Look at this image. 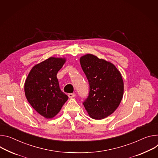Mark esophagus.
<instances>
[{
	"mask_svg": "<svg viewBox=\"0 0 158 158\" xmlns=\"http://www.w3.org/2000/svg\"><path fill=\"white\" fill-rule=\"evenodd\" d=\"M68 95L69 98H72V97H75L76 94H69Z\"/></svg>",
	"mask_w": 158,
	"mask_h": 158,
	"instance_id": "1",
	"label": "esophagus"
}]
</instances>
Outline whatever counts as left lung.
<instances>
[{
	"mask_svg": "<svg viewBox=\"0 0 158 158\" xmlns=\"http://www.w3.org/2000/svg\"><path fill=\"white\" fill-rule=\"evenodd\" d=\"M80 61L90 87L83 106L92 118L103 119L116 110L122 99L124 82L121 74L113 64L93 55L81 57Z\"/></svg>",
	"mask_w": 158,
	"mask_h": 158,
	"instance_id": "8db88e82",
	"label": "left lung"
}]
</instances>
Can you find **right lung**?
<instances>
[{"instance_id":"right-lung-1","label":"right lung","mask_w":158,"mask_h":158,"mask_svg":"<svg viewBox=\"0 0 158 158\" xmlns=\"http://www.w3.org/2000/svg\"><path fill=\"white\" fill-rule=\"evenodd\" d=\"M65 60L49 58L35 65L25 81L27 101L35 110L46 118L55 117L68 98L61 90L56 77Z\"/></svg>"}]
</instances>
